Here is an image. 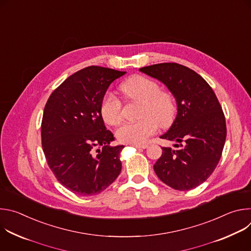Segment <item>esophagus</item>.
I'll return each mask as SVG.
<instances>
[{
	"label": "esophagus",
	"instance_id": "1",
	"mask_svg": "<svg viewBox=\"0 0 251 251\" xmlns=\"http://www.w3.org/2000/svg\"><path fill=\"white\" fill-rule=\"evenodd\" d=\"M131 146L136 149H146L148 147V145H131Z\"/></svg>",
	"mask_w": 251,
	"mask_h": 251
}]
</instances>
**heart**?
Returning a JSON list of instances; mask_svg holds the SVG:
<instances>
[{
  "label": "heart",
  "instance_id": "1",
  "mask_svg": "<svg viewBox=\"0 0 251 251\" xmlns=\"http://www.w3.org/2000/svg\"><path fill=\"white\" fill-rule=\"evenodd\" d=\"M120 90L130 101L141 102L137 122L125 123L116 131V137L124 144L141 145L155 134L159 125L167 128L173 124L176 115V102L174 95L166 90H159L156 81L144 76L133 75L125 80ZM100 113L105 123L115 126L123 118L122 104L112 93L107 92L100 105Z\"/></svg>",
  "mask_w": 251,
  "mask_h": 251
}]
</instances>
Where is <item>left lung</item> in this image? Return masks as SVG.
Returning a JSON list of instances; mask_svg holds the SVG:
<instances>
[{"label":"left lung","mask_w":251,"mask_h":251,"mask_svg":"<svg viewBox=\"0 0 251 251\" xmlns=\"http://www.w3.org/2000/svg\"><path fill=\"white\" fill-rule=\"evenodd\" d=\"M163 82L176 101V117L162 139L175 141L163 147L154 165L160 180L177 191L202 184L218 166L226 138L222 106L208 83L193 69L164 62L139 69Z\"/></svg>","instance_id":"1"}]
</instances>
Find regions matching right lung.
<instances>
[{"mask_svg": "<svg viewBox=\"0 0 251 251\" xmlns=\"http://www.w3.org/2000/svg\"><path fill=\"white\" fill-rule=\"evenodd\" d=\"M125 71L88 66L67 77L50 96L42 121V145L56 180L79 196L110 186L122 168L120 152L100 113L109 85ZM101 146V151H95ZM96 152H94V151Z\"/></svg>", "mask_w": 251, "mask_h": 251, "instance_id": "add662e5", "label": "right lung"}]
</instances>
